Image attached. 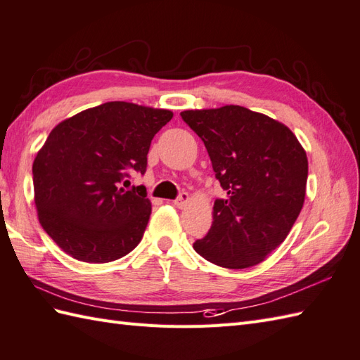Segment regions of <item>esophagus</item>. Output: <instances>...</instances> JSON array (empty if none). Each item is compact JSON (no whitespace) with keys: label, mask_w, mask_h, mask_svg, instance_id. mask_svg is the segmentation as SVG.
Masks as SVG:
<instances>
[{"label":"esophagus","mask_w":360,"mask_h":360,"mask_svg":"<svg viewBox=\"0 0 360 360\" xmlns=\"http://www.w3.org/2000/svg\"><path fill=\"white\" fill-rule=\"evenodd\" d=\"M189 194L188 192H181V194L179 195V198L177 200H174L172 203H174V206L175 207H179V209H183V207H186L188 206V203H189Z\"/></svg>","instance_id":"obj_1"}]
</instances>
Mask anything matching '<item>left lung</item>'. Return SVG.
Instances as JSON below:
<instances>
[{
	"label": "left lung",
	"instance_id": "obj_1",
	"mask_svg": "<svg viewBox=\"0 0 360 360\" xmlns=\"http://www.w3.org/2000/svg\"><path fill=\"white\" fill-rule=\"evenodd\" d=\"M181 119L203 140L217 180L214 221L194 243L198 255L226 269H248L281 244L300 215L309 160L290 128L240 105L186 110Z\"/></svg>",
	"mask_w": 360,
	"mask_h": 360
}]
</instances>
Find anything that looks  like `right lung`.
I'll use <instances>...</instances> for the list:
<instances>
[{
	"instance_id": "right-lung-1",
	"label": "right lung",
	"mask_w": 360,
	"mask_h": 360,
	"mask_svg": "<svg viewBox=\"0 0 360 360\" xmlns=\"http://www.w3.org/2000/svg\"><path fill=\"white\" fill-rule=\"evenodd\" d=\"M172 111L107 102L58 124L33 162L34 205L42 229L70 257L110 262L140 243L151 215L143 186L153 137Z\"/></svg>"
}]
</instances>
